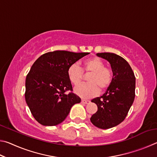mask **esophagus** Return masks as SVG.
<instances>
[{
	"instance_id": "34e87169",
	"label": "esophagus",
	"mask_w": 157,
	"mask_h": 157,
	"mask_svg": "<svg viewBox=\"0 0 157 157\" xmlns=\"http://www.w3.org/2000/svg\"><path fill=\"white\" fill-rule=\"evenodd\" d=\"M82 103H83V104H89V103H90V101L87 100L82 99Z\"/></svg>"
}]
</instances>
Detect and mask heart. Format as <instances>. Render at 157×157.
I'll return each instance as SVG.
<instances>
[{"label": "heart", "instance_id": "obj_1", "mask_svg": "<svg viewBox=\"0 0 157 157\" xmlns=\"http://www.w3.org/2000/svg\"><path fill=\"white\" fill-rule=\"evenodd\" d=\"M82 69L76 63L69 66L67 74L71 83L77 86L82 80L83 71L91 73L87 80L89 83L82 84L75 89L77 95L85 98L97 96L101 91L107 90L113 81V73L109 68L100 58L94 57L85 59L82 63Z\"/></svg>", "mask_w": 157, "mask_h": 157}]
</instances>
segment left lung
<instances>
[{"label":"left lung","instance_id":"left-lung-1","mask_svg":"<svg viewBox=\"0 0 157 157\" xmlns=\"http://www.w3.org/2000/svg\"><path fill=\"white\" fill-rule=\"evenodd\" d=\"M97 55L110 63L113 81L103 95L91 100L97 105L98 111L90 120L95 127L106 129L118 125L126 118L134 100L136 78L124 58L111 52Z\"/></svg>","mask_w":157,"mask_h":157}]
</instances>
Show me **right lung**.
Wrapping results in <instances>:
<instances>
[{"mask_svg": "<svg viewBox=\"0 0 157 157\" xmlns=\"http://www.w3.org/2000/svg\"><path fill=\"white\" fill-rule=\"evenodd\" d=\"M89 54L56 50L45 53L34 62L26 76L25 98L38 123L57 125L65 120L73 105L81 102L73 93L67 71Z\"/></svg>", "mask_w": 157, "mask_h": 157, "instance_id": "1", "label": "right lung"}]
</instances>
